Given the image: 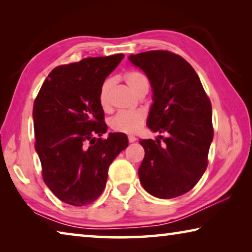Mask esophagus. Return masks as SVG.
<instances>
[{"instance_id": "34e87169", "label": "esophagus", "mask_w": 252, "mask_h": 252, "mask_svg": "<svg viewBox=\"0 0 252 252\" xmlns=\"http://www.w3.org/2000/svg\"><path fill=\"white\" fill-rule=\"evenodd\" d=\"M127 140H129V142L131 143V142H134L135 140H136V138H135L134 135H129V136H127Z\"/></svg>"}]
</instances>
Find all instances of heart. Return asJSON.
<instances>
[{
    "mask_svg": "<svg viewBox=\"0 0 252 252\" xmlns=\"http://www.w3.org/2000/svg\"><path fill=\"white\" fill-rule=\"evenodd\" d=\"M125 81L132 91L138 95H143L149 91V80L141 71L131 70L125 74ZM113 87V80L106 79L101 84L99 91L100 105L106 110L110 106V95ZM147 119V113L143 110L122 111L116 114L110 121L111 129L123 133H135L141 129Z\"/></svg>",
    "mask_w": 252,
    "mask_h": 252,
    "instance_id": "obj_1",
    "label": "heart"
}]
</instances>
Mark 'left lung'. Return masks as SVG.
Segmentation results:
<instances>
[{"label": "left lung", "instance_id": "obj_1", "mask_svg": "<svg viewBox=\"0 0 252 252\" xmlns=\"http://www.w3.org/2000/svg\"><path fill=\"white\" fill-rule=\"evenodd\" d=\"M146 72L153 90L147 126L165 133L141 140L143 161L138 170L142 187L161 199L187 193L208 167L213 138L211 102L197 72L185 59L170 51L156 50L130 55Z\"/></svg>", "mask_w": 252, "mask_h": 252}]
</instances>
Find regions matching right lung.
<instances>
[{"label":"right lung","instance_id":"1","mask_svg":"<svg viewBox=\"0 0 252 252\" xmlns=\"http://www.w3.org/2000/svg\"><path fill=\"white\" fill-rule=\"evenodd\" d=\"M123 58L113 54L59 65L34 101V146L42 178L54 195L71 206H87L100 197L110 164L127 147L123 133L100 138L108 129L100 87Z\"/></svg>","mask_w":252,"mask_h":252}]
</instances>
